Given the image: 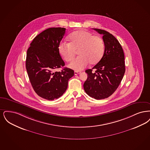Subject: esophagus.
I'll return each mask as SVG.
<instances>
[{
	"label": "esophagus",
	"instance_id": "34e87169",
	"mask_svg": "<svg viewBox=\"0 0 150 150\" xmlns=\"http://www.w3.org/2000/svg\"><path fill=\"white\" fill-rule=\"evenodd\" d=\"M74 74H75V75H77L78 74H79L81 72H78V71H74Z\"/></svg>",
	"mask_w": 150,
	"mask_h": 150
}]
</instances>
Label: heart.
<instances>
[{"label":"heart","instance_id":"1","mask_svg":"<svg viewBox=\"0 0 150 150\" xmlns=\"http://www.w3.org/2000/svg\"><path fill=\"white\" fill-rule=\"evenodd\" d=\"M69 43L62 42L58 47L59 52L66 62L74 58L76 51L79 55L69 65L76 71L83 69L90 63L95 64L102 58L104 52V44L103 39L93 36L91 33L83 30L72 33L69 36Z\"/></svg>","mask_w":150,"mask_h":150}]
</instances>
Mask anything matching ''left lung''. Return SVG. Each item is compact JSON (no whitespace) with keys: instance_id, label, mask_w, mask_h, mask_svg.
<instances>
[{"instance_id":"8db88e82","label":"left lung","mask_w":150,"mask_h":150,"mask_svg":"<svg viewBox=\"0 0 150 150\" xmlns=\"http://www.w3.org/2000/svg\"><path fill=\"white\" fill-rule=\"evenodd\" d=\"M93 30L103 35L104 53L96 65L85 71L88 77L83 88L90 97L101 100L111 96L120 83L125 71L124 54L122 46L112 34L103 30Z\"/></svg>"}]
</instances>
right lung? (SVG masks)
<instances>
[{
    "mask_svg": "<svg viewBox=\"0 0 150 150\" xmlns=\"http://www.w3.org/2000/svg\"><path fill=\"white\" fill-rule=\"evenodd\" d=\"M65 28H47L36 36L30 44L26 56V67L35 92L47 100L60 98L65 92L74 71L65 65L58 47L65 33Z\"/></svg>",
    "mask_w": 150,
    "mask_h": 150,
    "instance_id": "1",
    "label": "right lung"
}]
</instances>
